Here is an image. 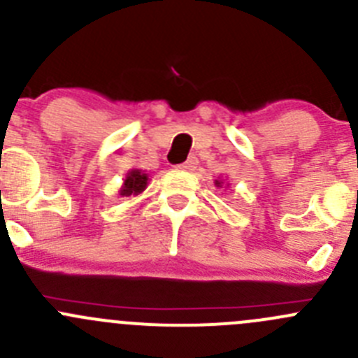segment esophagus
<instances>
[{"mask_svg": "<svg viewBox=\"0 0 358 358\" xmlns=\"http://www.w3.org/2000/svg\"><path fill=\"white\" fill-rule=\"evenodd\" d=\"M196 166H197V157H194L192 155V157H189L185 162H182V164L176 166V168L183 169V171H192V169H196Z\"/></svg>", "mask_w": 358, "mask_h": 358, "instance_id": "34e87169", "label": "esophagus"}]
</instances>
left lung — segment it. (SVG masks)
Wrapping results in <instances>:
<instances>
[{"instance_id":"left-lung-1","label":"left lung","mask_w":358,"mask_h":358,"mask_svg":"<svg viewBox=\"0 0 358 358\" xmlns=\"http://www.w3.org/2000/svg\"><path fill=\"white\" fill-rule=\"evenodd\" d=\"M217 185H218V187H220V182H217Z\"/></svg>"}]
</instances>
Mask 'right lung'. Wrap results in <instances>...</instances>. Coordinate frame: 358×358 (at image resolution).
I'll return each mask as SVG.
<instances>
[{"label": "right lung", "instance_id": "obj_1", "mask_svg": "<svg viewBox=\"0 0 358 358\" xmlns=\"http://www.w3.org/2000/svg\"><path fill=\"white\" fill-rule=\"evenodd\" d=\"M148 176L145 173H141L140 169H133L129 175L126 176V182H124L122 190H120V196H131V194H140L141 190L147 187Z\"/></svg>", "mask_w": 358, "mask_h": 358}]
</instances>
